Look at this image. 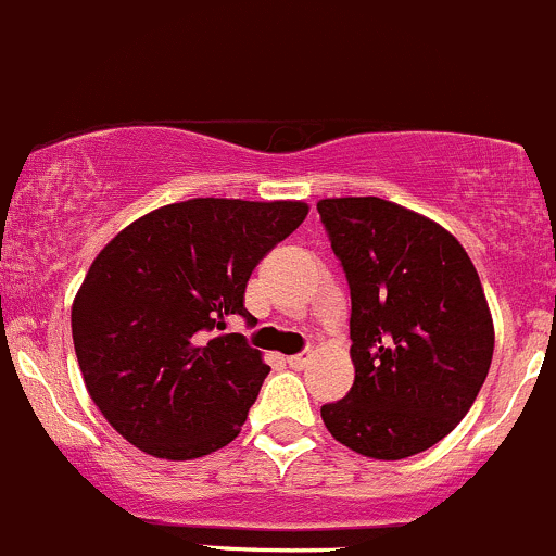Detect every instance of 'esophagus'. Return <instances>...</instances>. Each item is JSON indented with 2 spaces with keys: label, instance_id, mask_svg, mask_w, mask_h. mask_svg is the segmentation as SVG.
<instances>
[{
  "label": "esophagus",
  "instance_id": "esophagus-1",
  "mask_svg": "<svg viewBox=\"0 0 556 556\" xmlns=\"http://www.w3.org/2000/svg\"><path fill=\"white\" fill-rule=\"evenodd\" d=\"M311 358H313V351H302L296 353V356H289V364L294 366V369H302V366L311 364Z\"/></svg>",
  "mask_w": 556,
  "mask_h": 556
}]
</instances>
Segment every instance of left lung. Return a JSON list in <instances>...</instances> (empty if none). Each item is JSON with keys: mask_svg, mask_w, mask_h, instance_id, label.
Wrapping results in <instances>:
<instances>
[{"mask_svg": "<svg viewBox=\"0 0 556 556\" xmlns=\"http://www.w3.org/2000/svg\"><path fill=\"white\" fill-rule=\"evenodd\" d=\"M318 214L351 286V393L320 406L348 450L402 460L466 417L490 371L495 326L452 232L382 198H326Z\"/></svg>", "mask_w": 556, "mask_h": 556, "instance_id": "8db88e82", "label": "left lung"}]
</instances>
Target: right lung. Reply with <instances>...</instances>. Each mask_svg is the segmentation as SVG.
<instances>
[{
	"mask_svg": "<svg viewBox=\"0 0 556 556\" xmlns=\"http://www.w3.org/2000/svg\"><path fill=\"white\" fill-rule=\"evenodd\" d=\"M302 200L192 198L130 222L90 265L72 337L90 399L134 447L192 460L243 428L270 366L243 334L254 267L305 222Z\"/></svg>",
	"mask_w": 556,
	"mask_h": 556,
	"instance_id": "add662e5",
	"label": "right lung"
}]
</instances>
